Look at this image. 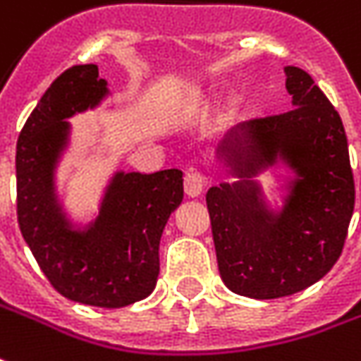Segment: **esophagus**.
I'll return each instance as SVG.
<instances>
[{"label": "esophagus", "mask_w": 361, "mask_h": 361, "mask_svg": "<svg viewBox=\"0 0 361 361\" xmlns=\"http://www.w3.org/2000/svg\"><path fill=\"white\" fill-rule=\"evenodd\" d=\"M207 185V178L197 170H189L183 178V189L188 197H199Z\"/></svg>", "instance_id": "obj_1"}]
</instances>
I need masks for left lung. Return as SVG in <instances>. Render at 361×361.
I'll list each match as a JSON object with an SVG mask.
<instances>
[{"instance_id": "left-lung-1", "label": "left lung", "mask_w": 361, "mask_h": 361, "mask_svg": "<svg viewBox=\"0 0 361 361\" xmlns=\"http://www.w3.org/2000/svg\"><path fill=\"white\" fill-rule=\"evenodd\" d=\"M291 109L244 121L216 158L236 178L207 191L224 286L252 299L299 293L330 271L354 213V176L338 111L305 70L286 66ZM283 161L295 173L281 209L269 207L258 173Z\"/></svg>"}]
</instances>
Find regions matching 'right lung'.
<instances>
[{
    "label": "right lung",
    "instance_id": "1",
    "mask_svg": "<svg viewBox=\"0 0 361 361\" xmlns=\"http://www.w3.org/2000/svg\"><path fill=\"white\" fill-rule=\"evenodd\" d=\"M109 95L95 64L68 68L40 97L17 140V221L42 274L66 299L119 309L154 291L164 226L183 199V173L115 172L99 213L78 226L56 193L70 117Z\"/></svg>",
    "mask_w": 361,
    "mask_h": 361
}]
</instances>
